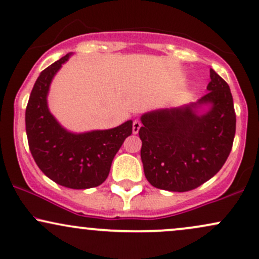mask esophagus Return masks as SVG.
I'll return each mask as SVG.
<instances>
[{"label":"esophagus","mask_w":259,"mask_h":259,"mask_svg":"<svg viewBox=\"0 0 259 259\" xmlns=\"http://www.w3.org/2000/svg\"><path fill=\"white\" fill-rule=\"evenodd\" d=\"M140 127H141V123H140V120H138V119L134 120L133 121V133L134 134H138L139 130H140Z\"/></svg>","instance_id":"1"}]
</instances>
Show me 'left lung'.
<instances>
[{"mask_svg":"<svg viewBox=\"0 0 259 259\" xmlns=\"http://www.w3.org/2000/svg\"><path fill=\"white\" fill-rule=\"evenodd\" d=\"M207 95L196 103L145 113L139 136L145 177L160 190L185 192L221 170L233 148L236 114L230 88L210 69ZM210 109L198 115V109Z\"/></svg>","mask_w":259,"mask_h":259,"instance_id":"8db88e82","label":"left lung"}]
</instances>
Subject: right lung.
Instances as JSON below:
<instances>
[{
    "label": "right lung",
    "instance_id": "add662e5",
    "mask_svg": "<svg viewBox=\"0 0 259 259\" xmlns=\"http://www.w3.org/2000/svg\"><path fill=\"white\" fill-rule=\"evenodd\" d=\"M72 53L41 72L25 111L29 148L47 178L69 189H90L107 179L112 160L133 133V120L108 130L73 134L59 125L50 113L47 94L53 76Z\"/></svg>",
    "mask_w": 259,
    "mask_h": 259
}]
</instances>
